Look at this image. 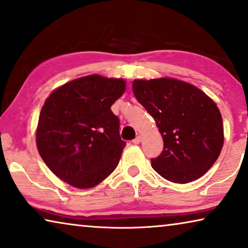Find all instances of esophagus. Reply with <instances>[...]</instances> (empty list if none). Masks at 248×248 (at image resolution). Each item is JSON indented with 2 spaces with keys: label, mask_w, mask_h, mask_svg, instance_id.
Returning <instances> with one entry per match:
<instances>
[{
  "label": "esophagus",
  "mask_w": 248,
  "mask_h": 248,
  "mask_svg": "<svg viewBox=\"0 0 248 248\" xmlns=\"http://www.w3.org/2000/svg\"><path fill=\"white\" fill-rule=\"evenodd\" d=\"M141 141H142V138H141V135H138L136 136V138L133 140V143H134V144H140V143H141Z\"/></svg>",
  "instance_id": "1"
}]
</instances>
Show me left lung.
<instances>
[{
	"mask_svg": "<svg viewBox=\"0 0 248 248\" xmlns=\"http://www.w3.org/2000/svg\"><path fill=\"white\" fill-rule=\"evenodd\" d=\"M132 87L163 139V151L151 160L152 168L174 184L202 177L224 145V125L216 103L196 86L174 78L136 79Z\"/></svg>",
	"mask_w": 248,
	"mask_h": 248,
	"instance_id": "obj_1",
	"label": "left lung"
}]
</instances>
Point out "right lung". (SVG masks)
<instances>
[{
	"label": "right lung",
	"mask_w": 248,
	"mask_h": 248,
	"mask_svg": "<svg viewBox=\"0 0 248 248\" xmlns=\"http://www.w3.org/2000/svg\"><path fill=\"white\" fill-rule=\"evenodd\" d=\"M126 81L89 75L55 89L39 116L37 148L48 168L75 188L99 185L115 170L126 145L110 106Z\"/></svg>",
	"instance_id": "1"
}]
</instances>
